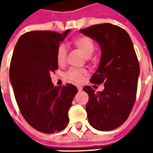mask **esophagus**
Segmentation results:
<instances>
[{
  "mask_svg": "<svg viewBox=\"0 0 153 153\" xmlns=\"http://www.w3.org/2000/svg\"><path fill=\"white\" fill-rule=\"evenodd\" d=\"M77 88H78V91H79V92H80V91L82 90V88H81V87H77Z\"/></svg>",
  "mask_w": 153,
  "mask_h": 153,
  "instance_id": "obj_1",
  "label": "esophagus"
}]
</instances>
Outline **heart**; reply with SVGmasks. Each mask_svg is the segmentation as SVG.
I'll return each instance as SVG.
<instances>
[{"mask_svg":"<svg viewBox=\"0 0 153 153\" xmlns=\"http://www.w3.org/2000/svg\"><path fill=\"white\" fill-rule=\"evenodd\" d=\"M73 44L78 50L81 51L86 57H89L95 50V44L93 41L86 36H80L74 38ZM67 49L65 45L61 44L57 48L56 59L59 65H64L66 61ZM87 74L84 70H70L65 74V78L74 83H80L83 79V76Z\"/></svg>","mask_w":153,"mask_h":153,"instance_id":"heart-1","label":"heart"}]
</instances>
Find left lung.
Segmentation results:
<instances>
[{
  "mask_svg": "<svg viewBox=\"0 0 153 153\" xmlns=\"http://www.w3.org/2000/svg\"><path fill=\"white\" fill-rule=\"evenodd\" d=\"M80 32L97 41L102 50L99 66L90 82L104 83V90L83 88L89 97L88 120L97 130L110 131L127 120L134 106L140 73L138 58L128 33L117 25H95Z\"/></svg>",
  "mask_w": 153,
  "mask_h": 153,
  "instance_id": "8db88e82",
  "label": "left lung"
}]
</instances>
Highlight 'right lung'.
<instances>
[{
	"mask_svg": "<svg viewBox=\"0 0 153 153\" xmlns=\"http://www.w3.org/2000/svg\"><path fill=\"white\" fill-rule=\"evenodd\" d=\"M70 33L31 31L19 38L10 65V80L25 120L45 134L61 131L77 88L54 86L51 74L58 69L57 48Z\"/></svg>",
	"mask_w": 153,
	"mask_h": 153,
	"instance_id": "1",
	"label": "right lung"
}]
</instances>
